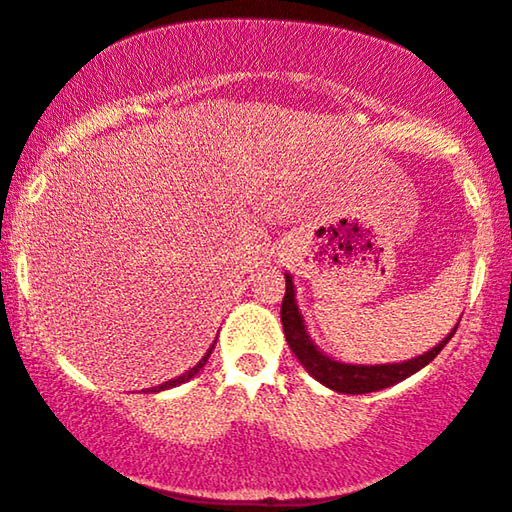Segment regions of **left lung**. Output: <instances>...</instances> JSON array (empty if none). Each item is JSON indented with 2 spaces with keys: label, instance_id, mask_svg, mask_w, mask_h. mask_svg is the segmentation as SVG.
I'll use <instances>...</instances> for the list:
<instances>
[{
  "label": "left lung",
  "instance_id": "1",
  "mask_svg": "<svg viewBox=\"0 0 512 512\" xmlns=\"http://www.w3.org/2000/svg\"><path fill=\"white\" fill-rule=\"evenodd\" d=\"M461 321V319H458ZM281 323L283 333L297 361L304 366V371L312 375L314 380H319L321 385H326L328 390L340 392V394H368L385 390L401 383V380L411 378L413 373H418L420 368H425L439 352L446 347V342L454 338L458 323L454 331L446 335L444 340H439L428 352L418 354V357L406 359V361H394V364H349V361H340L326 354L316 345L309 335L307 323L300 312V304H297L295 295V283L293 276L286 271V295H283L281 304Z\"/></svg>",
  "mask_w": 512,
  "mask_h": 512
}]
</instances>
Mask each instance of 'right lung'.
I'll return each instance as SVG.
<instances>
[{"label":"right lung","instance_id":"obj_1","mask_svg":"<svg viewBox=\"0 0 512 512\" xmlns=\"http://www.w3.org/2000/svg\"><path fill=\"white\" fill-rule=\"evenodd\" d=\"M215 345H217V340L212 342L210 345V349L208 352H205V357L198 361L196 366L193 368H189V371L186 373H181V375H177V378H172V380H167V383H163V385H158V387H151V390H146V394H155V392H165V390H172V387H179V385H184V383H189L191 378H196V375L203 371V366L208 364V359H210V354H212V349H215Z\"/></svg>","mask_w":512,"mask_h":512}]
</instances>
